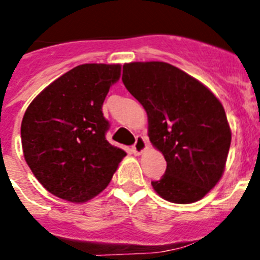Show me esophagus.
Returning a JSON list of instances; mask_svg holds the SVG:
<instances>
[{"label":"esophagus","instance_id":"esophagus-1","mask_svg":"<svg viewBox=\"0 0 260 260\" xmlns=\"http://www.w3.org/2000/svg\"><path fill=\"white\" fill-rule=\"evenodd\" d=\"M146 147H147V142L146 140H145L144 136H137V137H136L135 145L132 146L133 154L140 155L144 150H146Z\"/></svg>","mask_w":260,"mask_h":260}]
</instances>
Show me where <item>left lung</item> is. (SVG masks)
<instances>
[{
    "label": "left lung",
    "mask_w": 260,
    "mask_h": 260,
    "mask_svg": "<svg viewBox=\"0 0 260 260\" xmlns=\"http://www.w3.org/2000/svg\"><path fill=\"white\" fill-rule=\"evenodd\" d=\"M122 81L146 110L150 141L166 157V173L151 182L154 190L171 203L200 200L222 177L231 145L222 104L167 62L123 65Z\"/></svg>",
    "instance_id": "obj_1"
}]
</instances>
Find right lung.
<instances>
[{"label":"right lung","instance_id":"1","mask_svg":"<svg viewBox=\"0 0 260 260\" xmlns=\"http://www.w3.org/2000/svg\"><path fill=\"white\" fill-rule=\"evenodd\" d=\"M120 65L83 64L46 87L24 114L26 164L52 195L84 203L100 193L125 156L106 140L103 104Z\"/></svg>","mask_w":260,"mask_h":260}]
</instances>
